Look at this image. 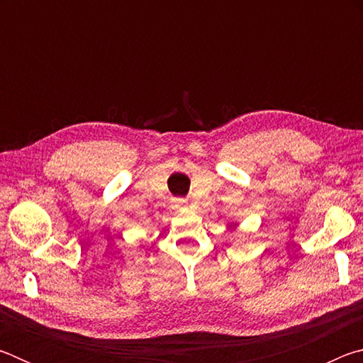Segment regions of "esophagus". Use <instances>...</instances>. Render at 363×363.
Masks as SVG:
<instances>
[{
    "mask_svg": "<svg viewBox=\"0 0 363 363\" xmlns=\"http://www.w3.org/2000/svg\"><path fill=\"white\" fill-rule=\"evenodd\" d=\"M179 205H181L182 208H186V206H187V200H181Z\"/></svg>",
    "mask_w": 363,
    "mask_h": 363,
    "instance_id": "34e87169",
    "label": "esophagus"
}]
</instances>
